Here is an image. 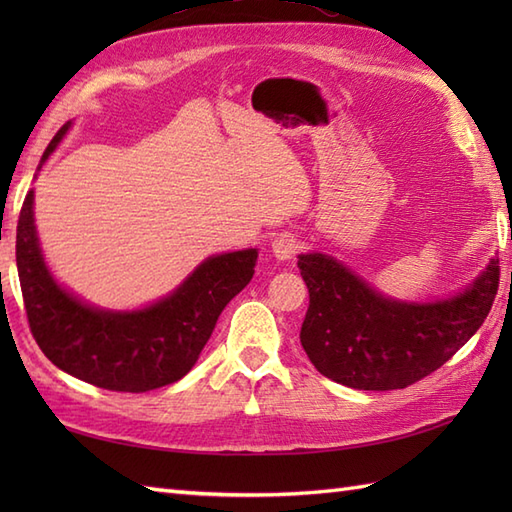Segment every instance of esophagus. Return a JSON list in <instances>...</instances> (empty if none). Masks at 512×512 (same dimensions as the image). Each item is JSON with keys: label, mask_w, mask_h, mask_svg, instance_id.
<instances>
[{"label": "esophagus", "mask_w": 512, "mask_h": 512, "mask_svg": "<svg viewBox=\"0 0 512 512\" xmlns=\"http://www.w3.org/2000/svg\"><path fill=\"white\" fill-rule=\"evenodd\" d=\"M299 248H301L299 239L292 233H281L273 239V253L277 259H281V262H284V259L295 257L299 253Z\"/></svg>", "instance_id": "1"}]
</instances>
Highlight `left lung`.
Wrapping results in <instances>:
<instances>
[{
	"mask_svg": "<svg viewBox=\"0 0 512 512\" xmlns=\"http://www.w3.org/2000/svg\"><path fill=\"white\" fill-rule=\"evenodd\" d=\"M297 266L310 292L303 350L323 376L365 391L405 389L436 372L480 330L499 286V259L458 297L436 303L385 299L321 253L299 255Z\"/></svg>",
	"mask_w": 512,
	"mask_h": 512,
	"instance_id": "8db88e82",
	"label": "left lung"
}]
</instances>
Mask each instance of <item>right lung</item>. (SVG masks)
<instances>
[{"instance_id":"add662e5","label":"right lung","mask_w":512,"mask_h":512,"mask_svg":"<svg viewBox=\"0 0 512 512\" xmlns=\"http://www.w3.org/2000/svg\"><path fill=\"white\" fill-rule=\"evenodd\" d=\"M68 127L50 140L39 167ZM32 200L28 191L17 222V270L30 332L54 365L90 385L140 394L176 383L198 361L226 303L253 279L257 250L248 248L209 257L178 290L145 310L90 308L43 264Z\"/></svg>"}]
</instances>
